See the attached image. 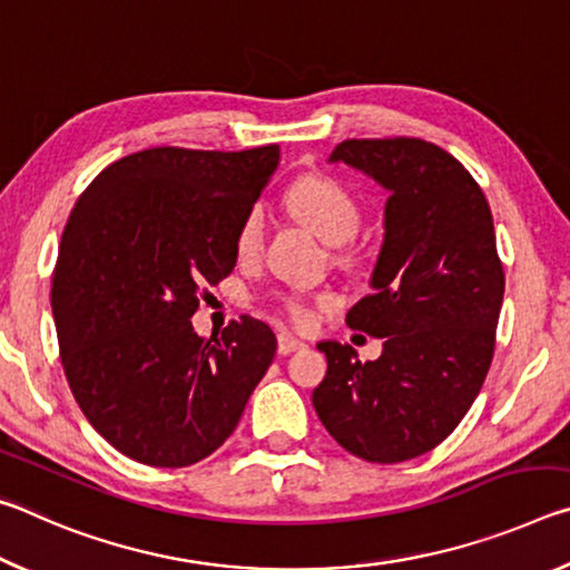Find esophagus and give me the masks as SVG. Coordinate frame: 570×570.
<instances>
[{"mask_svg":"<svg viewBox=\"0 0 570 570\" xmlns=\"http://www.w3.org/2000/svg\"><path fill=\"white\" fill-rule=\"evenodd\" d=\"M276 346H278V354H292V352H298V350H304L306 346V342H302V340H296V336H292V334H286V332H282L276 336Z\"/></svg>","mask_w":570,"mask_h":570,"instance_id":"34e87169","label":"esophagus"}]
</instances>
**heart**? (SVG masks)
<instances>
[{"instance_id": "obj_1", "label": "heart", "mask_w": 570, "mask_h": 570, "mask_svg": "<svg viewBox=\"0 0 570 570\" xmlns=\"http://www.w3.org/2000/svg\"><path fill=\"white\" fill-rule=\"evenodd\" d=\"M286 204L292 214L302 220L304 226L314 230L316 236L326 244H342L336 250V262L346 268H354L364 262L362 248L350 244V238L356 234L362 220V208L354 193L326 173H306L296 178L294 186L286 193ZM347 244L344 245L343 240ZM266 244V210L254 206L248 214L240 218L234 236V250L240 264H254L262 256ZM278 314L286 316L296 326H304L312 320V304L306 296L284 294L276 298Z\"/></svg>"}]
</instances>
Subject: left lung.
Returning a JSON list of instances; mask_svg holds the SVG:
<instances>
[{
  "label": "left lung",
  "instance_id": "8db88e82",
  "mask_svg": "<svg viewBox=\"0 0 570 570\" xmlns=\"http://www.w3.org/2000/svg\"><path fill=\"white\" fill-rule=\"evenodd\" d=\"M332 163L390 190L372 294L346 324L384 340L380 360L320 342L314 410L344 450L404 462L438 448L475 402L495 352L505 274L485 193L458 158L420 138L344 140Z\"/></svg>",
  "mask_w": 570,
  "mask_h": 570
}]
</instances>
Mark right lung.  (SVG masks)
Returning a JSON list of instances; mask_svg holds the SVG:
<instances>
[{
  "label": "right lung",
  "mask_w": 570,
  "mask_h": 570,
  "mask_svg": "<svg viewBox=\"0 0 570 570\" xmlns=\"http://www.w3.org/2000/svg\"><path fill=\"white\" fill-rule=\"evenodd\" d=\"M276 166L278 146L148 148L110 163L70 210L50 292L62 370L92 428L142 465L216 452L274 360L254 316L210 340L190 316L234 272L236 228Z\"/></svg>",
  "instance_id": "right-lung-1"
}]
</instances>
